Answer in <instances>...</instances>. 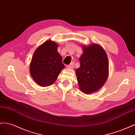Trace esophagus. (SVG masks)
Here are the masks:
<instances>
[{"instance_id": "1", "label": "esophagus", "mask_w": 135, "mask_h": 135, "mask_svg": "<svg viewBox=\"0 0 135 135\" xmlns=\"http://www.w3.org/2000/svg\"><path fill=\"white\" fill-rule=\"evenodd\" d=\"M74 63H71L70 64H69V65H67V68L68 69H72V68H74Z\"/></svg>"}]
</instances>
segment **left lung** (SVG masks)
<instances>
[{
  "label": "left lung",
  "mask_w": 135,
  "mask_h": 135,
  "mask_svg": "<svg viewBox=\"0 0 135 135\" xmlns=\"http://www.w3.org/2000/svg\"><path fill=\"white\" fill-rule=\"evenodd\" d=\"M80 66L76 70L80 90L90 94L103 86L109 76V61L104 49L97 44L82 46Z\"/></svg>",
  "instance_id": "left-lung-1"
}]
</instances>
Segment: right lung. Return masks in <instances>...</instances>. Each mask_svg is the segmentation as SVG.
<instances>
[{"instance_id":"1","label":"right lung","mask_w":135,"mask_h":135,"mask_svg":"<svg viewBox=\"0 0 135 135\" xmlns=\"http://www.w3.org/2000/svg\"><path fill=\"white\" fill-rule=\"evenodd\" d=\"M57 46L55 42L46 41L33 54L30 74L34 81L41 86H48L55 83L64 68L62 57L57 51Z\"/></svg>"}]
</instances>
